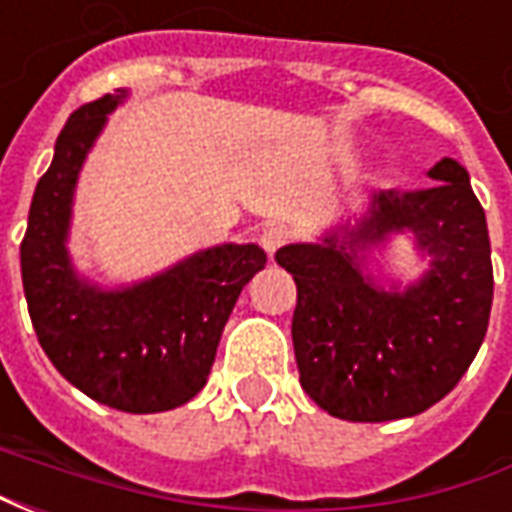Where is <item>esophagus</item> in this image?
<instances>
[{
    "label": "esophagus",
    "instance_id": "esophagus-1",
    "mask_svg": "<svg viewBox=\"0 0 512 512\" xmlns=\"http://www.w3.org/2000/svg\"><path fill=\"white\" fill-rule=\"evenodd\" d=\"M260 244H263V249H266L268 255H274L279 246L288 244V230H285L282 224H271V227H266L263 235H260Z\"/></svg>",
    "mask_w": 512,
    "mask_h": 512
}]
</instances>
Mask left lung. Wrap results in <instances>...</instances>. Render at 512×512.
Here are the masks:
<instances>
[{"label": "left lung", "instance_id": "8db88e82", "mask_svg": "<svg viewBox=\"0 0 512 512\" xmlns=\"http://www.w3.org/2000/svg\"><path fill=\"white\" fill-rule=\"evenodd\" d=\"M428 178V189L373 191L359 219L326 230L318 244L277 252L299 290V381L332 417L422 414L452 392L483 345L494 301L485 211L455 158H441ZM395 234H408L429 260L406 289L369 274V255Z\"/></svg>", "mask_w": 512, "mask_h": 512}]
</instances>
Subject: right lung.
<instances>
[{
    "mask_svg": "<svg viewBox=\"0 0 512 512\" xmlns=\"http://www.w3.org/2000/svg\"><path fill=\"white\" fill-rule=\"evenodd\" d=\"M126 98L128 90H117L68 117L29 205L21 279L51 365L104 406L156 414L189 403L205 386L224 323L266 266V252L257 244L211 246L120 288H101L76 271L68 235L79 172Z\"/></svg>",
    "mask_w": 512,
    "mask_h": 512,
    "instance_id": "obj_1",
    "label": "right lung"
}]
</instances>
